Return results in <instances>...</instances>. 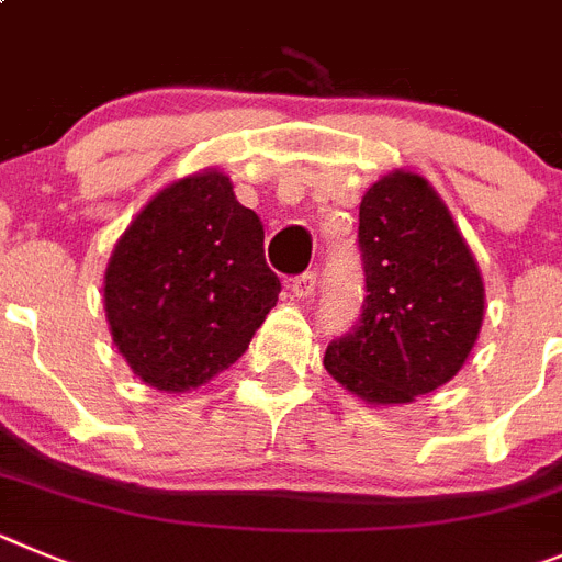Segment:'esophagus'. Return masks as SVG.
<instances>
[{"mask_svg": "<svg viewBox=\"0 0 562 562\" xmlns=\"http://www.w3.org/2000/svg\"><path fill=\"white\" fill-rule=\"evenodd\" d=\"M291 291L296 300H311L313 293H316V274H313V271H305V274L293 277Z\"/></svg>", "mask_w": 562, "mask_h": 562, "instance_id": "1", "label": "esophagus"}]
</instances>
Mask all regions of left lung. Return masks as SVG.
Instances as JSON below:
<instances>
[{
	"label": "left lung",
	"instance_id": "1",
	"mask_svg": "<svg viewBox=\"0 0 562 562\" xmlns=\"http://www.w3.org/2000/svg\"><path fill=\"white\" fill-rule=\"evenodd\" d=\"M363 313L333 341L325 369L369 406H401L451 381L484 318V280L437 190L392 170L358 210Z\"/></svg>",
	"mask_w": 562,
	"mask_h": 562
}]
</instances>
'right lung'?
<instances>
[{
  "instance_id": "1",
  "label": "right lung",
  "mask_w": 562,
  "mask_h": 562,
  "mask_svg": "<svg viewBox=\"0 0 562 562\" xmlns=\"http://www.w3.org/2000/svg\"><path fill=\"white\" fill-rule=\"evenodd\" d=\"M262 237L218 168L176 179L136 212L105 266L103 307L139 381L190 392L249 350L280 296Z\"/></svg>"
}]
</instances>
